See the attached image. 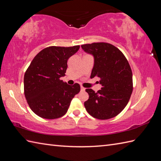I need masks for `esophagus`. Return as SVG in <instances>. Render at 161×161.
<instances>
[{"label":"esophagus","mask_w":161,"mask_h":161,"mask_svg":"<svg viewBox=\"0 0 161 161\" xmlns=\"http://www.w3.org/2000/svg\"><path fill=\"white\" fill-rule=\"evenodd\" d=\"M80 88H81V91H85V88H84L83 86H81V87H80Z\"/></svg>","instance_id":"obj_1"}]
</instances>
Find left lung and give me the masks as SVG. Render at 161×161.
Instances as JSON below:
<instances>
[{
  "label": "left lung",
  "instance_id": "left-lung-1",
  "mask_svg": "<svg viewBox=\"0 0 161 161\" xmlns=\"http://www.w3.org/2000/svg\"><path fill=\"white\" fill-rule=\"evenodd\" d=\"M85 53L94 58L91 78H100L101 90L97 93L87 88L89 98L84 102L87 112L93 117L107 119L115 117L128 104L133 91L132 71L124 54L107 43L81 46Z\"/></svg>",
  "mask_w": 161,
  "mask_h": 161
}]
</instances>
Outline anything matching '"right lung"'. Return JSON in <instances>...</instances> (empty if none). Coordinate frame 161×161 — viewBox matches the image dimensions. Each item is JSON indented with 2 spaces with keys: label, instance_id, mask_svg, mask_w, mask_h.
<instances>
[{
  "label": "right lung",
  "instance_id": "add662e5",
  "mask_svg": "<svg viewBox=\"0 0 161 161\" xmlns=\"http://www.w3.org/2000/svg\"><path fill=\"white\" fill-rule=\"evenodd\" d=\"M80 46H50L36 54L24 75V93L32 111L39 117L56 119L66 114L71 100L80 91L79 84L68 85L67 61Z\"/></svg>",
  "mask_w": 161,
  "mask_h": 161
}]
</instances>
